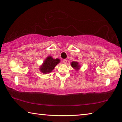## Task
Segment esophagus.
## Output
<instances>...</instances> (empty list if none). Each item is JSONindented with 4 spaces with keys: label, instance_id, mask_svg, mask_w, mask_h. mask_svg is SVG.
Instances as JSON below:
<instances>
[{
    "label": "esophagus",
    "instance_id": "34e87169",
    "mask_svg": "<svg viewBox=\"0 0 122 122\" xmlns=\"http://www.w3.org/2000/svg\"><path fill=\"white\" fill-rule=\"evenodd\" d=\"M67 60H63V63H64V64H66V63H67Z\"/></svg>",
    "mask_w": 122,
    "mask_h": 122
}]
</instances>
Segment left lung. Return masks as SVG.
Returning <instances> with one entry per match:
<instances>
[{"instance_id": "8db88e82", "label": "left lung", "mask_w": 122, "mask_h": 122, "mask_svg": "<svg viewBox=\"0 0 122 122\" xmlns=\"http://www.w3.org/2000/svg\"><path fill=\"white\" fill-rule=\"evenodd\" d=\"M71 65L76 71H77L80 69V65H79V63L77 61L72 62L71 63Z\"/></svg>"}]
</instances>
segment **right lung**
<instances>
[{"label":"right lung","mask_w":122,"mask_h":122,"mask_svg":"<svg viewBox=\"0 0 122 122\" xmlns=\"http://www.w3.org/2000/svg\"><path fill=\"white\" fill-rule=\"evenodd\" d=\"M60 62L59 59H53L51 56H47L44 62L40 66L39 70L41 73L46 74L51 73L54 69L55 66Z\"/></svg>","instance_id":"1"}]
</instances>
